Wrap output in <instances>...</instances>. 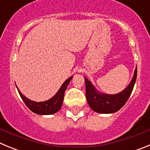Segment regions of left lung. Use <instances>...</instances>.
<instances>
[{
    "mask_svg": "<svg viewBox=\"0 0 150 150\" xmlns=\"http://www.w3.org/2000/svg\"><path fill=\"white\" fill-rule=\"evenodd\" d=\"M137 67L131 83L122 91L115 95L100 93L95 88L92 83L85 77L86 96L88 105L95 112L99 113H112L120 110L125 104L134 88L137 78Z\"/></svg>",
    "mask_w": 150,
    "mask_h": 150,
    "instance_id": "left-lung-1",
    "label": "left lung"
}]
</instances>
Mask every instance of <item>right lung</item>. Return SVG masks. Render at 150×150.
Instances as JSON below:
<instances>
[{
  "label": "right lung",
  "mask_w": 150,
  "mask_h": 150,
  "mask_svg": "<svg viewBox=\"0 0 150 150\" xmlns=\"http://www.w3.org/2000/svg\"><path fill=\"white\" fill-rule=\"evenodd\" d=\"M72 78L73 76L66 79L64 83L61 86V88H59L58 92L52 98H51L47 100H45V101H33V100L27 98L25 96H24L21 93V91L18 90V88H17V86L16 88L18 89V93L20 95L22 100L25 102V105L32 112H34L36 114L39 115H51L57 112L61 109L62 103H63L64 91H65L66 88H67V86H68L69 83H70Z\"/></svg>",
  "instance_id": "add662e5"
}]
</instances>
